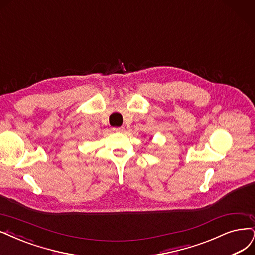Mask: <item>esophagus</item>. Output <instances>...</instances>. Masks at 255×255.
<instances>
[{"label": "esophagus", "mask_w": 255, "mask_h": 255, "mask_svg": "<svg viewBox=\"0 0 255 255\" xmlns=\"http://www.w3.org/2000/svg\"><path fill=\"white\" fill-rule=\"evenodd\" d=\"M113 131H116V132H124L125 128L124 127H115L113 128Z\"/></svg>", "instance_id": "obj_1"}]
</instances>
